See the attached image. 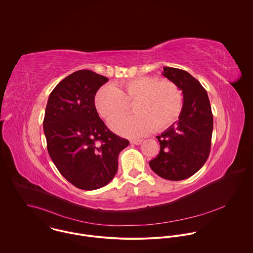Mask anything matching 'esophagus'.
Wrapping results in <instances>:
<instances>
[{
  "instance_id": "1",
  "label": "esophagus",
  "mask_w": 253,
  "mask_h": 253,
  "mask_svg": "<svg viewBox=\"0 0 253 253\" xmlns=\"http://www.w3.org/2000/svg\"><path fill=\"white\" fill-rule=\"evenodd\" d=\"M143 142L142 139H133V140H130V143L133 145H140Z\"/></svg>"
}]
</instances>
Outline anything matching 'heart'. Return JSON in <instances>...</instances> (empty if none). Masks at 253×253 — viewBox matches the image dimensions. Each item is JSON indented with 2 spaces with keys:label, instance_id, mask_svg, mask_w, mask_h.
<instances>
[{
  "label": "heart",
  "instance_id": "b5f03b06",
  "mask_svg": "<svg viewBox=\"0 0 253 253\" xmlns=\"http://www.w3.org/2000/svg\"><path fill=\"white\" fill-rule=\"evenodd\" d=\"M128 104L136 114L111 125L121 135L135 137L170 126L179 117L183 96L180 88L171 81L154 77H138L112 86H102L95 94L94 105L107 122L122 118Z\"/></svg>",
  "mask_w": 253,
  "mask_h": 253
}]
</instances>
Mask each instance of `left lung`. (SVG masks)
Listing matches in <instances>:
<instances>
[{
	"mask_svg": "<svg viewBox=\"0 0 253 253\" xmlns=\"http://www.w3.org/2000/svg\"><path fill=\"white\" fill-rule=\"evenodd\" d=\"M162 75L182 90L183 106L179 120L157 136L161 150L149 166L162 178L183 180L195 174L209 158L213 116L208 92L192 75L172 67H164Z\"/></svg>",
	"mask_w": 253,
	"mask_h": 253,
	"instance_id": "obj_1",
	"label": "left lung"
}]
</instances>
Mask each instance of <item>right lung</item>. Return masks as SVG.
<instances>
[{
	"label": "right lung",
	"mask_w": 253,
	"mask_h": 253,
	"mask_svg": "<svg viewBox=\"0 0 253 253\" xmlns=\"http://www.w3.org/2000/svg\"><path fill=\"white\" fill-rule=\"evenodd\" d=\"M108 82L90 70L63 79L48 96L43 132L48 154L63 177L75 187L91 191L104 187L118 170V156L129 142L99 118L94 96Z\"/></svg>",
	"instance_id": "obj_1"
}]
</instances>
